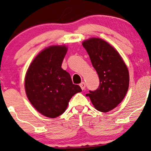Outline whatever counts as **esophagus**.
<instances>
[{
  "label": "esophagus",
  "instance_id": "esophagus-1",
  "mask_svg": "<svg viewBox=\"0 0 151 151\" xmlns=\"http://www.w3.org/2000/svg\"><path fill=\"white\" fill-rule=\"evenodd\" d=\"M79 86H80L81 89H82V90H84V89L86 88V84H85V83H84V82H81V83H80V84H79Z\"/></svg>",
  "mask_w": 151,
  "mask_h": 151
}]
</instances>
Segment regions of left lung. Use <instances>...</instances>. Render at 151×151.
Segmentation results:
<instances>
[{"label": "left lung", "instance_id": "8db88e82", "mask_svg": "<svg viewBox=\"0 0 151 151\" xmlns=\"http://www.w3.org/2000/svg\"><path fill=\"white\" fill-rule=\"evenodd\" d=\"M92 66L97 71L100 85L87 94L98 111L107 112L122 102L129 87V72L117 51L105 41L92 38L82 43Z\"/></svg>", "mask_w": 151, "mask_h": 151}]
</instances>
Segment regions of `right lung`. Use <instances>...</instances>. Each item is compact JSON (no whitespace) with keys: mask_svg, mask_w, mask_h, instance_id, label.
<instances>
[{"mask_svg":"<svg viewBox=\"0 0 151 151\" xmlns=\"http://www.w3.org/2000/svg\"><path fill=\"white\" fill-rule=\"evenodd\" d=\"M67 48L53 46L39 53L26 73L25 89L30 102L43 115L54 118L65 112L79 85L72 83L70 74L62 68Z\"/></svg>","mask_w":151,"mask_h":151,"instance_id":"1","label":"right lung"}]
</instances>
